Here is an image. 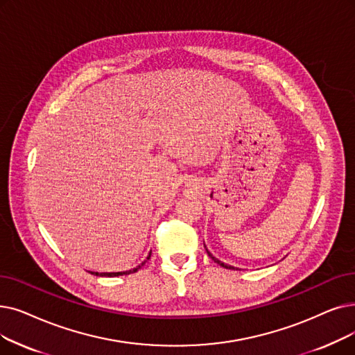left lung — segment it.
<instances>
[{"label":"left lung","instance_id":"1","mask_svg":"<svg viewBox=\"0 0 355 355\" xmlns=\"http://www.w3.org/2000/svg\"><path fill=\"white\" fill-rule=\"evenodd\" d=\"M205 248H206V246H205ZM206 251H207V250H206ZM207 254H209V257H210V258H211V259H213V261H214V263H218V264H219V266H222V267H223V268H229V270H235V268H234V267H230V266H227V264H225V263H222V261H219V259H216V258H214V257H213V255H211V254H210V252H209V251H207Z\"/></svg>","mask_w":355,"mask_h":355}]
</instances>
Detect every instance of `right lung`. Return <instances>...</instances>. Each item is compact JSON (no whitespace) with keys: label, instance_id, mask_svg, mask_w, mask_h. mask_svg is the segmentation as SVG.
I'll return each mask as SVG.
<instances>
[{"label":"right lung","instance_id":"obj_1","mask_svg":"<svg viewBox=\"0 0 355 355\" xmlns=\"http://www.w3.org/2000/svg\"><path fill=\"white\" fill-rule=\"evenodd\" d=\"M150 254H152V252H149V255H148V258H146V259H149V258H150ZM145 263H146V261H144V263H142L141 266H137L136 268L129 270V271H123V272H92V271H89V272H91V274H94V275H101V277H119V275H128V274H130V272H136V271L139 270L142 266H145Z\"/></svg>","mask_w":355,"mask_h":355}]
</instances>
